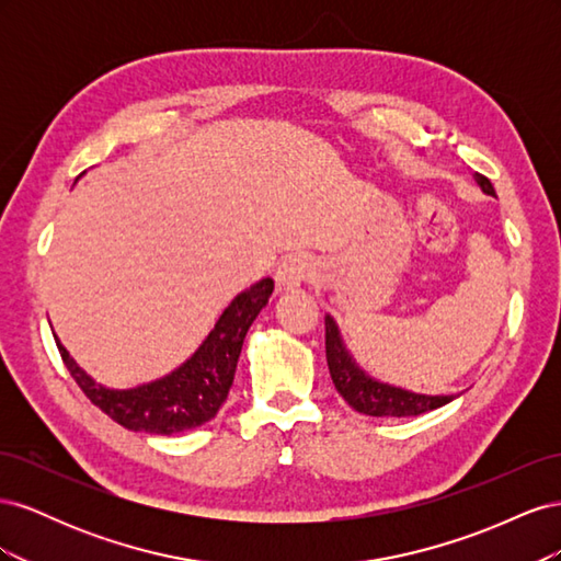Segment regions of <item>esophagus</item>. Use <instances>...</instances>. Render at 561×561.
I'll return each mask as SVG.
<instances>
[{"label":"esophagus","instance_id":"esophagus-1","mask_svg":"<svg viewBox=\"0 0 561 561\" xmlns=\"http://www.w3.org/2000/svg\"><path fill=\"white\" fill-rule=\"evenodd\" d=\"M313 278V262L307 254H287L276 268V287L278 290H295L301 283Z\"/></svg>","mask_w":561,"mask_h":561}]
</instances>
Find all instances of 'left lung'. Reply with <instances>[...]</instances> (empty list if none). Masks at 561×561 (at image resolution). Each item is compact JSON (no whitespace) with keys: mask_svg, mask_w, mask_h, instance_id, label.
<instances>
[{"mask_svg":"<svg viewBox=\"0 0 561 561\" xmlns=\"http://www.w3.org/2000/svg\"><path fill=\"white\" fill-rule=\"evenodd\" d=\"M474 178H478L482 192L496 196L494 184L489 182V178L480 173ZM325 353H328V367H330L334 388L339 390V396H342L353 410L360 414L419 416L451 402V396H419V393H410V390L381 383L377 379H371L369 375H365V371L351 358V353L346 351L342 334H339V328L332 316H325Z\"/></svg>","mask_w":561,"mask_h":561,"instance_id":"8db88e82","label":"left lung"}]
</instances>
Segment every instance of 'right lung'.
Returning a JSON list of instances; mask_svg holds the SVG:
<instances>
[{"mask_svg": "<svg viewBox=\"0 0 561 561\" xmlns=\"http://www.w3.org/2000/svg\"><path fill=\"white\" fill-rule=\"evenodd\" d=\"M271 293H274V280L262 278L241 295H236L222 316L217 318L206 342L196 348L190 360L173 369L171 375L138 388L114 390L95 383L70 358L58 336L56 344L65 367L70 369L79 388L118 426L151 435L192 431L215 419L219 407L225 404L233 383L243 339L252 320L266 307Z\"/></svg>", "mask_w": 561, "mask_h": 561, "instance_id": "right-lung-1", "label": "right lung"}]
</instances>
